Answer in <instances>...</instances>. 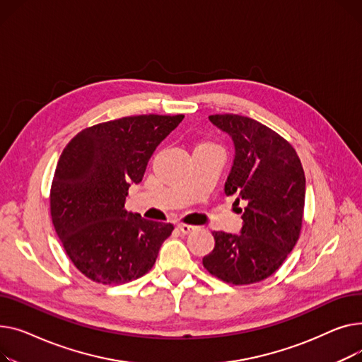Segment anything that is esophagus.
Returning <instances> with one entry per match:
<instances>
[{"label":"esophagus","instance_id":"esophagus-1","mask_svg":"<svg viewBox=\"0 0 362 362\" xmlns=\"http://www.w3.org/2000/svg\"><path fill=\"white\" fill-rule=\"evenodd\" d=\"M178 229L182 232V233H189L193 232L196 229V226L193 225H185V223H178Z\"/></svg>","mask_w":362,"mask_h":362}]
</instances>
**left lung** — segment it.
<instances>
[{
	"mask_svg": "<svg viewBox=\"0 0 362 362\" xmlns=\"http://www.w3.org/2000/svg\"><path fill=\"white\" fill-rule=\"evenodd\" d=\"M228 133L235 158L225 194L245 203L238 235L215 230V248L203 266L232 285L260 282L278 270L300 238L305 175L295 148L262 122L235 114L210 115Z\"/></svg>",
	"mask_w": 362,
	"mask_h": 362,
	"instance_id": "left-lung-1",
	"label": "left lung"
}]
</instances>
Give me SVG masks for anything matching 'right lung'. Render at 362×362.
Returning <instances> with one entry per match:
<instances>
[{
	"mask_svg": "<svg viewBox=\"0 0 362 362\" xmlns=\"http://www.w3.org/2000/svg\"><path fill=\"white\" fill-rule=\"evenodd\" d=\"M184 115H136L81 130L64 147L51 185V219L73 264L103 285L139 279L156 262L173 223L124 209L159 143Z\"/></svg>",
	"mask_w": 362,
	"mask_h": 362,
	"instance_id": "right-lung-1",
	"label": "right lung"
}]
</instances>
